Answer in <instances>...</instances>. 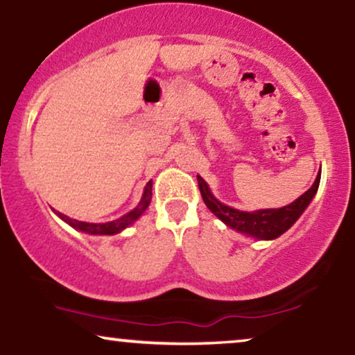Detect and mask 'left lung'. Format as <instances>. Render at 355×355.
Returning <instances> with one entry per match:
<instances>
[{
  "label": "left lung",
  "mask_w": 355,
  "mask_h": 355,
  "mask_svg": "<svg viewBox=\"0 0 355 355\" xmlns=\"http://www.w3.org/2000/svg\"><path fill=\"white\" fill-rule=\"evenodd\" d=\"M198 189H200L202 198L205 205L215 217H218L230 229H235L240 234H245L248 237H254L259 240H274L287 232L295 223V220L304 214L309 203L312 202L313 195L319 190L320 183V172L317 175L313 185L300 195L297 200L291 205H285L282 209H266V210H255V211H242L237 209H232L229 205H223L217 198L211 195V191L203 180L200 175H197Z\"/></svg>",
  "instance_id": "left-lung-1"
}]
</instances>
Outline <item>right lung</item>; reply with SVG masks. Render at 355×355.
<instances>
[{
	"mask_svg": "<svg viewBox=\"0 0 355 355\" xmlns=\"http://www.w3.org/2000/svg\"><path fill=\"white\" fill-rule=\"evenodd\" d=\"M150 200H152V180L146 183L144 195H141V200L135 207V209H133L132 211H128V214L123 215V217L113 220V222L88 223V222H80V220L70 218V217H67V215H63V214H58V217L61 220H64L68 225H71L73 229L85 232V234H89V235H115V234H120L121 230L126 229L128 225H132L135 220L140 218L141 214H144V211L146 210V207L150 205Z\"/></svg>",
	"mask_w": 355,
	"mask_h": 355,
	"instance_id": "add662e5",
	"label": "right lung"
}]
</instances>
